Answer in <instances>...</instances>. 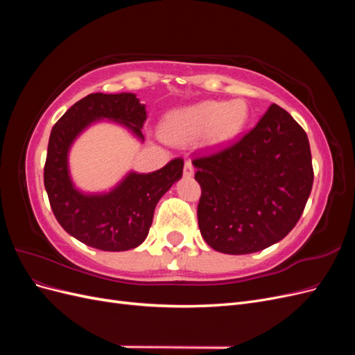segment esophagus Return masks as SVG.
I'll use <instances>...</instances> for the list:
<instances>
[{
    "label": "esophagus",
    "mask_w": 355,
    "mask_h": 355,
    "mask_svg": "<svg viewBox=\"0 0 355 355\" xmlns=\"http://www.w3.org/2000/svg\"><path fill=\"white\" fill-rule=\"evenodd\" d=\"M184 176H185V178L194 176V166H192L191 161H185V166H184Z\"/></svg>",
    "instance_id": "1"
}]
</instances>
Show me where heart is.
Wrapping results in <instances>:
<instances>
[{"label":"heart","mask_w":355,"mask_h":355,"mask_svg":"<svg viewBox=\"0 0 355 355\" xmlns=\"http://www.w3.org/2000/svg\"><path fill=\"white\" fill-rule=\"evenodd\" d=\"M249 118L243 101H202L170 111L161 132L171 142H189L209 133L211 145H223L237 136Z\"/></svg>","instance_id":"heart-1"}]
</instances>
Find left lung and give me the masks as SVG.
<instances>
[{"mask_svg": "<svg viewBox=\"0 0 355 355\" xmlns=\"http://www.w3.org/2000/svg\"><path fill=\"white\" fill-rule=\"evenodd\" d=\"M192 164L201 187L200 232L227 254L254 253L283 240L313 189L308 136L278 105L240 142Z\"/></svg>", "mask_w": 355, "mask_h": 355, "instance_id": "8db88e82", "label": "left lung"}]
</instances>
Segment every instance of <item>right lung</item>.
I'll return each instance as SVG.
<instances>
[{
    "label": "right lung",
    "instance_id": "obj_1",
    "mask_svg": "<svg viewBox=\"0 0 355 355\" xmlns=\"http://www.w3.org/2000/svg\"><path fill=\"white\" fill-rule=\"evenodd\" d=\"M105 120L124 127L139 142L145 141L146 106L135 93L85 96L51 128L44 187L58 222L73 239L99 250L124 252L148 237L157 202L182 178L184 161L171 159L153 173L128 171L110 191H81L71 178L69 151L81 133Z\"/></svg>",
    "mask_w": 355,
    "mask_h": 355
}]
</instances>
